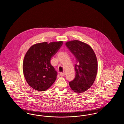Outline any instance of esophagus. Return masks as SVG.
Wrapping results in <instances>:
<instances>
[{"label": "esophagus", "instance_id": "esophagus-1", "mask_svg": "<svg viewBox=\"0 0 124 124\" xmlns=\"http://www.w3.org/2000/svg\"><path fill=\"white\" fill-rule=\"evenodd\" d=\"M60 75L61 76V77H63V76H64L65 75V72H60Z\"/></svg>", "mask_w": 124, "mask_h": 124}]
</instances>
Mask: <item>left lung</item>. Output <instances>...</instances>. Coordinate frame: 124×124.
Here are the masks:
<instances>
[{"label":"left lung","mask_w":124,"mask_h":124,"mask_svg":"<svg viewBox=\"0 0 124 124\" xmlns=\"http://www.w3.org/2000/svg\"><path fill=\"white\" fill-rule=\"evenodd\" d=\"M65 45L75 56L76 75L69 83L74 92L80 93L90 88L96 78L98 70L97 59L89 45L77 40L67 42Z\"/></svg>","instance_id":"1"}]
</instances>
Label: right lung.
Masks as SVG:
<instances>
[{
    "instance_id": "right-lung-1",
    "label": "right lung",
    "mask_w": 124,
    "mask_h": 124,
    "mask_svg": "<svg viewBox=\"0 0 124 124\" xmlns=\"http://www.w3.org/2000/svg\"><path fill=\"white\" fill-rule=\"evenodd\" d=\"M63 41L36 44L25 54L23 64L24 76L32 88L46 90L55 82L57 72L51 64V58L57 53Z\"/></svg>"
}]
</instances>
